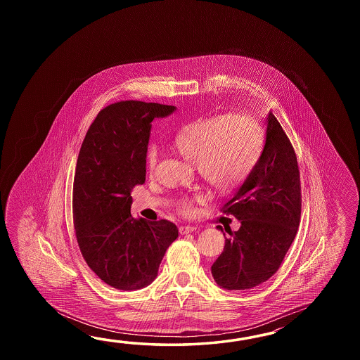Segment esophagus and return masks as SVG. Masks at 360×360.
<instances>
[{"label":"esophagus","instance_id":"esophagus-1","mask_svg":"<svg viewBox=\"0 0 360 360\" xmlns=\"http://www.w3.org/2000/svg\"><path fill=\"white\" fill-rule=\"evenodd\" d=\"M195 230H197V228H195V226H191V225H183V226L179 228V231H180L181 236L189 234V233H193V231H195Z\"/></svg>","mask_w":360,"mask_h":360}]
</instances>
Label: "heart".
I'll list each match as a JSON object with an SVG mask.
<instances>
[{"instance_id": "1", "label": "heart", "mask_w": 360, "mask_h": 360, "mask_svg": "<svg viewBox=\"0 0 360 360\" xmlns=\"http://www.w3.org/2000/svg\"><path fill=\"white\" fill-rule=\"evenodd\" d=\"M172 146L186 161L198 166L200 176L216 191H231L245 181L260 160L264 132L252 118L220 115L184 124ZM157 150L146 154L153 169ZM185 210L189 206L185 205Z\"/></svg>"}]
</instances>
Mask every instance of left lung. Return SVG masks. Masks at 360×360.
<instances>
[{"label":"left lung","instance_id":"8db88e82","mask_svg":"<svg viewBox=\"0 0 360 360\" xmlns=\"http://www.w3.org/2000/svg\"><path fill=\"white\" fill-rule=\"evenodd\" d=\"M260 160L225 212L240 221L229 230L225 247L211 266L214 282L224 290H250L276 273L299 228L301 185L299 166L290 139L269 112Z\"/></svg>","mask_w":360,"mask_h":360}]
</instances>
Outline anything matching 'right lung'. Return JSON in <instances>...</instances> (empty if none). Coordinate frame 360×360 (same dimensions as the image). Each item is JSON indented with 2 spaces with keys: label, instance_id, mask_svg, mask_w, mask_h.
<instances>
[{
  "label": "right lung",
  "instance_id": "add662e5",
  "mask_svg": "<svg viewBox=\"0 0 360 360\" xmlns=\"http://www.w3.org/2000/svg\"><path fill=\"white\" fill-rule=\"evenodd\" d=\"M176 107L121 101L100 110L84 136L73 184V220L87 265L110 287L141 290L157 276L174 222L132 217L131 193L144 184L146 152L154 118Z\"/></svg>",
  "mask_w": 360,
  "mask_h": 360
}]
</instances>
